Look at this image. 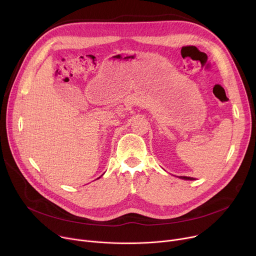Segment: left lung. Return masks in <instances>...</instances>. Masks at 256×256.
Segmentation results:
<instances>
[{
	"label": "left lung",
	"instance_id": "8db88e82",
	"mask_svg": "<svg viewBox=\"0 0 256 256\" xmlns=\"http://www.w3.org/2000/svg\"><path fill=\"white\" fill-rule=\"evenodd\" d=\"M180 178H183V180H190V181H192V180H194V178H191V176H178Z\"/></svg>",
	"mask_w": 256,
	"mask_h": 256
}]
</instances>
